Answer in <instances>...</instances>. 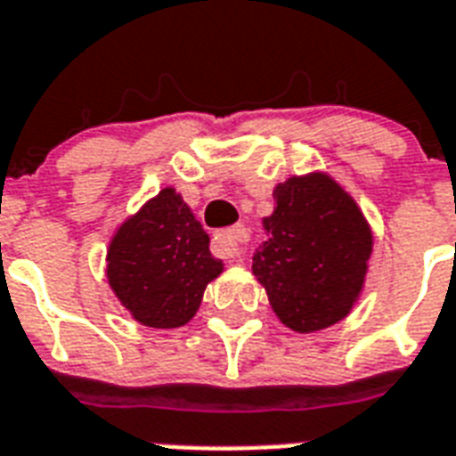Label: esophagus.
<instances>
[{
    "label": "esophagus",
    "instance_id": "1",
    "mask_svg": "<svg viewBox=\"0 0 456 456\" xmlns=\"http://www.w3.org/2000/svg\"><path fill=\"white\" fill-rule=\"evenodd\" d=\"M247 228L245 225H232L228 231H221L214 235V252L224 259H238L240 254L245 252V242H247Z\"/></svg>",
    "mask_w": 456,
    "mask_h": 456
}]
</instances>
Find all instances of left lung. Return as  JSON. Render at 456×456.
Instances as JSON below:
<instances>
[{
    "label": "left lung",
    "mask_w": 456,
    "mask_h": 456,
    "mask_svg": "<svg viewBox=\"0 0 456 456\" xmlns=\"http://www.w3.org/2000/svg\"><path fill=\"white\" fill-rule=\"evenodd\" d=\"M273 214L252 273L268 305L295 333H316L347 319L359 302L373 252L371 224L326 171L292 175L273 188Z\"/></svg>",
    "instance_id": "1"
}]
</instances>
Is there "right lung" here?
Here are the masks:
<instances>
[{
	"label": "right lung",
	"instance_id": "1",
	"mask_svg": "<svg viewBox=\"0 0 456 456\" xmlns=\"http://www.w3.org/2000/svg\"><path fill=\"white\" fill-rule=\"evenodd\" d=\"M104 261L116 299L147 328L185 326L224 273L209 235L171 185L116 225Z\"/></svg>",
	"mask_w": 456,
	"mask_h": 456
}]
</instances>
